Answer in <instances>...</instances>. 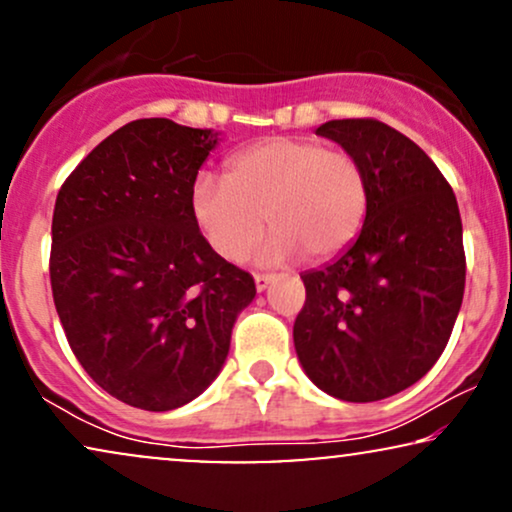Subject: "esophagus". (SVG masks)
Segmentation results:
<instances>
[{
	"label": "esophagus",
	"mask_w": 512,
	"mask_h": 512,
	"mask_svg": "<svg viewBox=\"0 0 512 512\" xmlns=\"http://www.w3.org/2000/svg\"><path fill=\"white\" fill-rule=\"evenodd\" d=\"M273 277L275 275H270V273H256L254 275V280H256V289L258 292H263V289H266L270 282H273Z\"/></svg>",
	"instance_id": "esophagus-1"
}]
</instances>
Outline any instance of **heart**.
I'll use <instances>...</instances> for the list:
<instances>
[{
	"label": "heart",
	"mask_w": 512,
	"mask_h": 512,
	"mask_svg": "<svg viewBox=\"0 0 512 512\" xmlns=\"http://www.w3.org/2000/svg\"><path fill=\"white\" fill-rule=\"evenodd\" d=\"M189 206L208 246L225 261H242L266 223L273 235L263 261H327L361 235L370 178L349 149L311 137H273L232 154L223 182L199 175Z\"/></svg>",
	"instance_id": "1"
}]
</instances>
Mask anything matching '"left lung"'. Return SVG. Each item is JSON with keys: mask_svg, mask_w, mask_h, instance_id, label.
Instances as JSON below:
<instances>
[{"mask_svg": "<svg viewBox=\"0 0 512 512\" xmlns=\"http://www.w3.org/2000/svg\"><path fill=\"white\" fill-rule=\"evenodd\" d=\"M363 161L370 213L337 261L301 275L296 356L334 399L370 403L415 384L449 344L465 292L456 194L413 140L375 118L320 125Z\"/></svg>", "mask_w": 512, "mask_h": 512, "instance_id": "1", "label": "left lung"}]
</instances>
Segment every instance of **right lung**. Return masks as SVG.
I'll return each mask as SVG.
<instances>
[{
	"label": "right lung",
	"mask_w": 512,
	"mask_h": 512,
	"mask_svg": "<svg viewBox=\"0 0 512 512\" xmlns=\"http://www.w3.org/2000/svg\"><path fill=\"white\" fill-rule=\"evenodd\" d=\"M218 132L168 118L123 125L78 163L52 218L54 306L94 382L173 410L218 377L254 277L208 246L189 206Z\"/></svg>",
	"instance_id": "1"
}]
</instances>
